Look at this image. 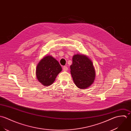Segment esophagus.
I'll return each instance as SVG.
<instances>
[{
  "label": "esophagus",
  "instance_id": "esophagus-1",
  "mask_svg": "<svg viewBox=\"0 0 131 131\" xmlns=\"http://www.w3.org/2000/svg\"><path fill=\"white\" fill-rule=\"evenodd\" d=\"M63 69L64 71H67L68 70V67L67 66H64L63 68Z\"/></svg>",
  "mask_w": 131,
  "mask_h": 131
}]
</instances>
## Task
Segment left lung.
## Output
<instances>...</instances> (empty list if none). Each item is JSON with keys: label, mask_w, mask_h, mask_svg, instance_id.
Here are the masks:
<instances>
[{"label": "left lung", "mask_w": 131, "mask_h": 131, "mask_svg": "<svg viewBox=\"0 0 131 131\" xmlns=\"http://www.w3.org/2000/svg\"><path fill=\"white\" fill-rule=\"evenodd\" d=\"M70 69L73 81L79 89H86L94 82L96 77L95 69L92 61L85 54H74Z\"/></svg>", "instance_id": "obj_1"}]
</instances>
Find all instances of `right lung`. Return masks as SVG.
I'll list each match as a JSON object with an SVG mask.
<instances>
[{
  "mask_svg": "<svg viewBox=\"0 0 131 131\" xmlns=\"http://www.w3.org/2000/svg\"><path fill=\"white\" fill-rule=\"evenodd\" d=\"M62 70L58 61L52 56L47 55L44 56L37 65L36 78L44 86H50Z\"/></svg>",
  "mask_w": 131,
  "mask_h": 131,
  "instance_id": "1",
  "label": "right lung"
}]
</instances>
